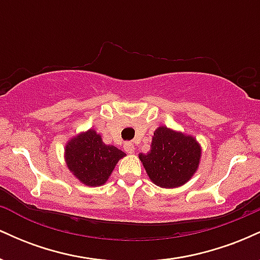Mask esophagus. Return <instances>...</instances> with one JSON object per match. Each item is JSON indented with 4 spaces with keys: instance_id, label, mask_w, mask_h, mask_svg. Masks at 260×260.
<instances>
[{
    "instance_id": "esophagus-1",
    "label": "esophagus",
    "mask_w": 260,
    "mask_h": 260,
    "mask_svg": "<svg viewBox=\"0 0 260 260\" xmlns=\"http://www.w3.org/2000/svg\"><path fill=\"white\" fill-rule=\"evenodd\" d=\"M123 149H124V151H126L127 154H133L134 153V145L132 144V143H129V142L124 143Z\"/></svg>"
}]
</instances>
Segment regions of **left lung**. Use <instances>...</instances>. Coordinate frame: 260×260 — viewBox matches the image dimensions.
Here are the masks:
<instances>
[{
    "label": "left lung",
    "instance_id": "obj_1",
    "mask_svg": "<svg viewBox=\"0 0 260 260\" xmlns=\"http://www.w3.org/2000/svg\"><path fill=\"white\" fill-rule=\"evenodd\" d=\"M202 159V147L190 134L160 126L151 138L150 150L139 160L154 184L178 188L194 176Z\"/></svg>",
    "mask_w": 260,
    "mask_h": 260
}]
</instances>
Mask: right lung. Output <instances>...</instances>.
<instances>
[{"label": "right lung", "mask_w": 260, "mask_h": 260, "mask_svg": "<svg viewBox=\"0 0 260 260\" xmlns=\"http://www.w3.org/2000/svg\"><path fill=\"white\" fill-rule=\"evenodd\" d=\"M123 151L107 145L95 129L80 132L67 140L64 145V161L68 170L80 183L88 187L105 184Z\"/></svg>", "instance_id": "1"}]
</instances>
